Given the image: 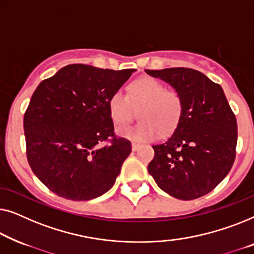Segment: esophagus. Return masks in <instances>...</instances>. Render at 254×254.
<instances>
[{"mask_svg":"<svg viewBox=\"0 0 254 254\" xmlns=\"http://www.w3.org/2000/svg\"><path fill=\"white\" fill-rule=\"evenodd\" d=\"M131 146H132V151L133 152H135L139 148V144H137V142H132Z\"/></svg>","mask_w":254,"mask_h":254,"instance_id":"34e87169","label":"esophagus"}]
</instances>
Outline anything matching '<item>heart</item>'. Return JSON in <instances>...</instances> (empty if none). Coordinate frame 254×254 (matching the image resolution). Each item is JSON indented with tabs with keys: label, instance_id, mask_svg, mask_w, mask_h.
<instances>
[{
	"label": "heart",
	"instance_id": "obj_1",
	"mask_svg": "<svg viewBox=\"0 0 254 254\" xmlns=\"http://www.w3.org/2000/svg\"><path fill=\"white\" fill-rule=\"evenodd\" d=\"M131 105L140 107V123L119 128V133L130 140L145 142L161 134L170 133L178 127L184 109L183 95L175 88L152 77L132 81L127 96L121 91L114 92L108 100L109 115L116 126H124L131 119Z\"/></svg>",
	"mask_w": 254,
	"mask_h": 254
}]
</instances>
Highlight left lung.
I'll return each instance as SVG.
<instances>
[{
	"label": "left lung",
	"mask_w": 254,
	"mask_h": 254,
	"mask_svg": "<svg viewBox=\"0 0 254 254\" xmlns=\"http://www.w3.org/2000/svg\"><path fill=\"white\" fill-rule=\"evenodd\" d=\"M183 95L184 109L174 133L153 145L148 173L168 194L202 197L227 176L236 158L237 121L222 87L189 67L146 70Z\"/></svg>",
	"instance_id": "obj_1"
}]
</instances>
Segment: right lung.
I'll return each instance as SVG.
<instances>
[{
	"instance_id": "obj_1",
	"label": "right lung",
	"mask_w": 254,
	"mask_h": 254,
	"mask_svg": "<svg viewBox=\"0 0 254 254\" xmlns=\"http://www.w3.org/2000/svg\"><path fill=\"white\" fill-rule=\"evenodd\" d=\"M133 71L70 64L34 91L24 115L27 161L59 197L85 201L115 183L131 142L114 132L108 100Z\"/></svg>"
}]
</instances>
